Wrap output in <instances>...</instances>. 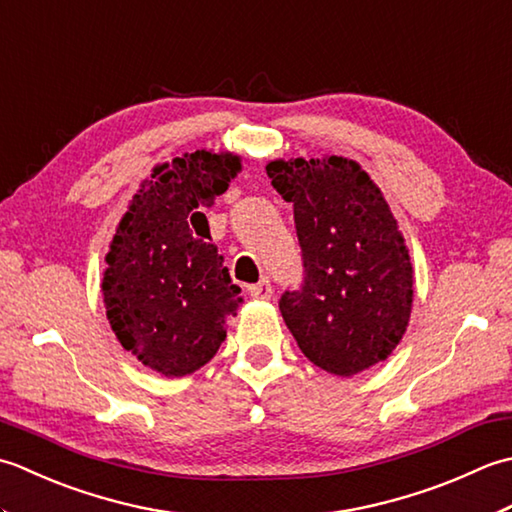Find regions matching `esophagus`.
<instances>
[{
    "instance_id": "34e87169",
    "label": "esophagus",
    "mask_w": 512,
    "mask_h": 512,
    "mask_svg": "<svg viewBox=\"0 0 512 512\" xmlns=\"http://www.w3.org/2000/svg\"><path fill=\"white\" fill-rule=\"evenodd\" d=\"M249 296L252 298H256V300H269L271 296H274V289H271V285H269V280H260L258 285H249Z\"/></svg>"
}]
</instances>
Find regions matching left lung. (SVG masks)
<instances>
[{
    "label": "left lung",
    "instance_id": "1",
    "mask_svg": "<svg viewBox=\"0 0 512 512\" xmlns=\"http://www.w3.org/2000/svg\"><path fill=\"white\" fill-rule=\"evenodd\" d=\"M267 176L294 205L305 278L278 307L300 351L342 378L387 360L411 318L413 267L380 187L344 156L276 159Z\"/></svg>",
    "mask_w": 512,
    "mask_h": 512
}]
</instances>
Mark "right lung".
<instances>
[{"mask_svg":"<svg viewBox=\"0 0 512 512\" xmlns=\"http://www.w3.org/2000/svg\"><path fill=\"white\" fill-rule=\"evenodd\" d=\"M238 172V156L207 150L156 165L110 243L101 283L110 327L125 351L165 378L210 362L243 302L218 247L190 227L205 225L210 236L203 207Z\"/></svg>","mask_w":512,"mask_h":512,"instance_id":"add662e5","label":"right lung"}]
</instances>
